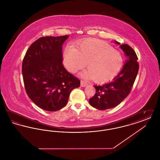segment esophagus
Listing matches in <instances>:
<instances>
[{
  "mask_svg": "<svg viewBox=\"0 0 160 160\" xmlns=\"http://www.w3.org/2000/svg\"><path fill=\"white\" fill-rule=\"evenodd\" d=\"M88 85V83L86 82H85L83 80H82L81 81V86L82 87H85Z\"/></svg>",
  "mask_w": 160,
  "mask_h": 160,
  "instance_id": "obj_1",
  "label": "esophagus"
}]
</instances>
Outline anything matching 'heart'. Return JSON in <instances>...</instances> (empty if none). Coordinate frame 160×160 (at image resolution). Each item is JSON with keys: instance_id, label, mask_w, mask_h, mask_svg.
<instances>
[{"instance_id": "obj_1", "label": "heart", "mask_w": 160, "mask_h": 160, "mask_svg": "<svg viewBox=\"0 0 160 160\" xmlns=\"http://www.w3.org/2000/svg\"><path fill=\"white\" fill-rule=\"evenodd\" d=\"M63 62L69 72L76 73L86 65L88 69L80 76L92 78L98 83L112 80L119 72L123 59L122 54L106 42L88 39L74 46H67L63 53Z\"/></svg>"}]
</instances>
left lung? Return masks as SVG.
Returning a JSON list of instances; mask_svg holds the SVG:
<instances>
[{"label": "left lung", "instance_id": "left-lung-1", "mask_svg": "<svg viewBox=\"0 0 160 160\" xmlns=\"http://www.w3.org/2000/svg\"><path fill=\"white\" fill-rule=\"evenodd\" d=\"M120 45L118 41H114ZM126 56L125 63L120 72L112 82L102 86H94L96 93L89 99L92 106L100 110L112 108L119 104L128 95L138 71L137 55L127 44L120 46Z\"/></svg>", "mask_w": 160, "mask_h": 160}]
</instances>
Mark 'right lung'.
<instances>
[{"label":"right lung","mask_w":160,"mask_h":160,"mask_svg":"<svg viewBox=\"0 0 160 160\" xmlns=\"http://www.w3.org/2000/svg\"><path fill=\"white\" fill-rule=\"evenodd\" d=\"M68 35L39 38L23 59L22 74L29 98L41 108L57 111L65 106L80 81L62 65V44Z\"/></svg>","instance_id":"1"}]
</instances>
